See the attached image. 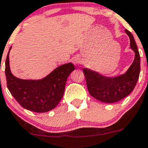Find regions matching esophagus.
I'll return each instance as SVG.
<instances>
[{"label":"esophagus","mask_w":148,"mask_h":148,"mask_svg":"<svg viewBox=\"0 0 148 148\" xmlns=\"http://www.w3.org/2000/svg\"><path fill=\"white\" fill-rule=\"evenodd\" d=\"M80 63V60H79V58H75L73 60V63L75 64V65H77V64H79Z\"/></svg>","instance_id":"1"}]
</instances>
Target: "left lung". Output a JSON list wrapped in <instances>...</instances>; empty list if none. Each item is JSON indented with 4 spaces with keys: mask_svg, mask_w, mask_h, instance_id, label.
<instances>
[{
    "mask_svg": "<svg viewBox=\"0 0 148 148\" xmlns=\"http://www.w3.org/2000/svg\"><path fill=\"white\" fill-rule=\"evenodd\" d=\"M130 48L135 52V58L125 73L116 77H106L88 68H83L87 87L91 96L103 103H113L129 95L137 84L140 71V57L135 39L129 30Z\"/></svg>",
    "mask_w": 148,
    "mask_h": 148,
    "instance_id": "left-lung-1",
    "label": "left lung"
}]
</instances>
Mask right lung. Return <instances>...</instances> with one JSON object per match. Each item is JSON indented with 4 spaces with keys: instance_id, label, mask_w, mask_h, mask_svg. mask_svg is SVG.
<instances>
[{
    "instance_id": "obj_1",
    "label": "right lung",
    "mask_w": 148,
    "mask_h": 148,
    "mask_svg": "<svg viewBox=\"0 0 148 148\" xmlns=\"http://www.w3.org/2000/svg\"><path fill=\"white\" fill-rule=\"evenodd\" d=\"M9 49L5 60L7 87L11 95L25 109L36 112H45L58 106L63 96L65 83L75 70L69 63L58 67L40 80H23L12 74L9 65Z\"/></svg>"
}]
</instances>
